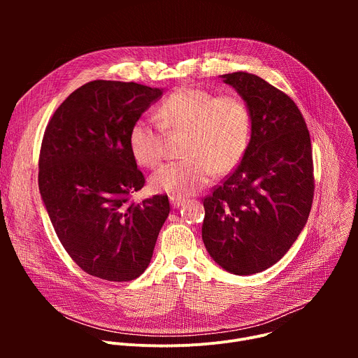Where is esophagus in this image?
Listing matches in <instances>:
<instances>
[{
	"label": "esophagus",
	"instance_id": "esophagus-1",
	"mask_svg": "<svg viewBox=\"0 0 358 358\" xmlns=\"http://www.w3.org/2000/svg\"><path fill=\"white\" fill-rule=\"evenodd\" d=\"M184 202H185V198H182V196H177V195H171L170 196V203L173 206V208L182 207Z\"/></svg>",
	"mask_w": 358,
	"mask_h": 358
}]
</instances>
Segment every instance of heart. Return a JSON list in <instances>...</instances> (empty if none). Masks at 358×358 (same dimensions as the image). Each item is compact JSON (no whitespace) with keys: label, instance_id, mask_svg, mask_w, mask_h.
<instances>
[{"label":"heart","instance_id":"b5f03b06","mask_svg":"<svg viewBox=\"0 0 358 358\" xmlns=\"http://www.w3.org/2000/svg\"><path fill=\"white\" fill-rule=\"evenodd\" d=\"M157 119L133 122L127 143L136 163L155 167L163 159L162 127L185 131V159L162 166L150 178L151 189L185 196L210 184L217 173L234 170L242 160L250 137V115L243 101L231 94L180 87L157 109Z\"/></svg>","mask_w":358,"mask_h":358}]
</instances>
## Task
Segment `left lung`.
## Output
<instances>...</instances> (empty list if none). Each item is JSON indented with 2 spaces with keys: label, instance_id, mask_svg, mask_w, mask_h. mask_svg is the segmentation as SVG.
Returning <instances> with one entry per match:
<instances>
[{
  "label": "left lung",
  "instance_id": "8db88e82",
  "mask_svg": "<svg viewBox=\"0 0 358 358\" xmlns=\"http://www.w3.org/2000/svg\"><path fill=\"white\" fill-rule=\"evenodd\" d=\"M243 99L250 140L234 173L203 199L202 241L229 273H259L283 258L313 201L310 134L294 101L248 72L220 76Z\"/></svg>",
  "mask_w": 358,
  "mask_h": 358
}]
</instances>
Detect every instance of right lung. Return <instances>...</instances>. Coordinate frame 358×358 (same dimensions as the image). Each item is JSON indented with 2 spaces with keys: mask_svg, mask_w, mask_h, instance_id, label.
<instances>
[{
  "mask_svg": "<svg viewBox=\"0 0 358 358\" xmlns=\"http://www.w3.org/2000/svg\"><path fill=\"white\" fill-rule=\"evenodd\" d=\"M163 93L134 82L93 80L71 93L46 126L41 198L65 250L92 276L138 278L170 214L167 195L129 202L144 185L129 130Z\"/></svg>",
  "mask_w": 358,
  "mask_h": 358,
  "instance_id": "add662e5",
  "label": "right lung"
}]
</instances>
